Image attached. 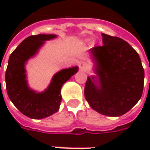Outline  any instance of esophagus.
Returning <instances> with one entry per match:
<instances>
[{
  "instance_id": "34e87169",
  "label": "esophagus",
  "mask_w": 150,
  "mask_h": 150,
  "mask_svg": "<svg viewBox=\"0 0 150 150\" xmlns=\"http://www.w3.org/2000/svg\"><path fill=\"white\" fill-rule=\"evenodd\" d=\"M88 68V65H87V63L84 62H81L79 63V69L81 70V71H86Z\"/></svg>"
}]
</instances>
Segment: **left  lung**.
I'll list each match as a JSON object with an SVG mask.
<instances>
[{
    "label": "left lung",
    "mask_w": 150,
    "mask_h": 150,
    "mask_svg": "<svg viewBox=\"0 0 150 150\" xmlns=\"http://www.w3.org/2000/svg\"><path fill=\"white\" fill-rule=\"evenodd\" d=\"M102 37L104 45L90 50L96 76L88 77L85 98L102 115L122 116L142 97L144 69L139 54L127 42L105 34Z\"/></svg>",
    "instance_id": "obj_1"
}]
</instances>
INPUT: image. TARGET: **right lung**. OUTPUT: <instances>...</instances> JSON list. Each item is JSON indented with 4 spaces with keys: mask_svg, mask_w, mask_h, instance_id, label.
Wrapping results in <instances>:
<instances>
[{
    "mask_svg": "<svg viewBox=\"0 0 150 150\" xmlns=\"http://www.w3.org/2000/svg\"><path fill=\"white\" fill-rule=\"evenodd\" d=\"M55 34L32 35L23 40L8 59L5 83L8 98L23 115L31 119H43L57 112L62 101L61 88L77 73V66L62 69L54 75L46 90L37 92L31 89L26 79L25 64L43 46L45 41L55 38Z\"/></svg>",
    "mask_w": 150,
    "mask_h": 150,
    "instance_id": "obj_1",
    "label": "right lung"
}]
</instances>
